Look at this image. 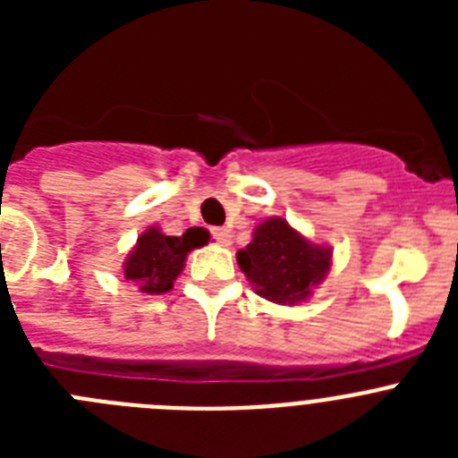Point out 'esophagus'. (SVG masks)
Listing matches in <instances>:
<instances>
[{
  "label": "esophagus",
  "mask_w": 458,
  "mask_h": 458,
  "mask_svg": "<svg viewBox=\"0 0 458 458\" xmlns=\"http://www.w3.org/2000/svg\"><path fill=\"white\" fill-rule=\"evenodd\" d=\"M210 233H213V238H216L220 245H232V232H229L226 226H213Z\"/></svg>",
  "instance_id": "esophagus-1"
}]
</instances>
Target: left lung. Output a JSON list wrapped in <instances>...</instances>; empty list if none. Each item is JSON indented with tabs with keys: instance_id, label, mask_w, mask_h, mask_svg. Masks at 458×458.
<instances>
[{
	"instance_id": "obj_1",
	"label": "left lung",
	"mask_w": 458,
	"mask_h": 458,
	"mask_svg": "<svg viewBox=\"0 0 458 458\" xmlns=\"http://www.w3.org/2000/svg\"><path fill=\"white\" fill-rule=\"evenodd\" d=\"M330 248L310 242L282 217L261 222L252 242L236 254L257 293L279 305L307 301L330 270Z\"/></svg>"
}]
</instances>
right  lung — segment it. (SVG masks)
Wrapping results in <instances>:
<instances>
[{
  "mask_svg": "<svg viewBox=\"0 0 458 458\" xmlns=\"http://www.w3.org/2000/svg\"><path fill=\"white\" fill-rule=\"evenodd\" d=\"M208 242L206 229H188L183 236H165L151 226L137 238V245L125 259L123 275L140 284L144 293H167L185 266L190 250Z\"/></svg>",
  "mask_w": 458,
  "mask_h": 458,
  "instance_id": "add662e5",
  "label": "right lung"
}]
</instances>
